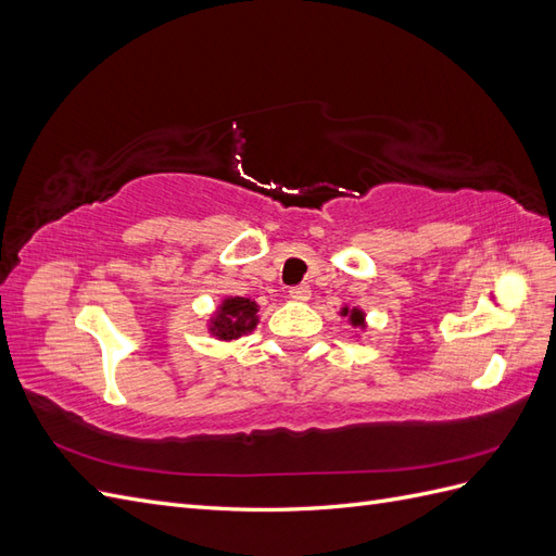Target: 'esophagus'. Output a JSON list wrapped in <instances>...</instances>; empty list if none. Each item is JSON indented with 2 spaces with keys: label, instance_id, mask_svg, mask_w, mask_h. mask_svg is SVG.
<instances>
[{
  "label": "esophagus",
  "instance_id": "1",
  "mask_svg": "<svg viewBox=\"0 0 556 556\" xmlns=\"http://www.w3.org/2000/svg\"><path fill=\"white\" fill-rule=\"evenodd\" d=\"M290 296L294 301H308L311 299V288H308V285H296V288L290 290Z\"/></svg>",
  "mask_w": 556,
  "mask_h": 556
}]
</instances>
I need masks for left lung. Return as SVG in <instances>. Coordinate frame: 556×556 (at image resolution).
I'll use <instances>...</instances> for the list:
<instances>
[{"instance_id":"8db88e82","label":"left lung","mask_w":556,"mask_h":556,"mask_svg":"<svg viewBox=\"0 0 556 556\" xmlns=\"http://www.w3.org/2000/svg\"><path fill=\"white\" fill-rule=\"evenodd\" d=\"M341 315H348V317H350V325H352V327H357V329H364V327H366V325H364V313H362L359 308H352V311H350V308H343Z\"/></svg>"}]
</instances>
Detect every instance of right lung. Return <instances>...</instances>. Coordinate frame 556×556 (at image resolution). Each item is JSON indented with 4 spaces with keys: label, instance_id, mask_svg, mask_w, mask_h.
<instances>
[{
    "label": "right lung",
    "instance_id": "1",
    "mask_svg": "<svg viewBox=\"0 0 556 556\" xmlns=\"http://www.w3.org/2000/svg\"><path fill=\"white\" fill-rule=\"evenodd\" d=\"M257 327V304L245 296H229L211 319V333L220 341L239 339Z\"/></svg>",
    "mask_w": 556,
    "mask_h": 556
}]
</instances>
